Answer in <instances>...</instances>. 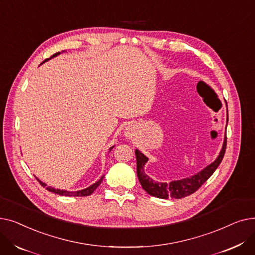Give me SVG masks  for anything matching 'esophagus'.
I'll return each mask as SVG.
<instances>
[{"label":"esophagus","mask_w":255,"mask_h":255,"mask_svg":"<svg viewBox=\"0 0 255 255\" xmlns=\"http://www.w3.org/2000/svg\"><path fill=\"white\" fill-rule=\"evenodd\" d=\"M128 134H130V133H128Z\"/></svg>","instance_id":"34e87169"}]
</instances>
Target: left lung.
<instances>
[{
    "label": "left lung",
    "mask_w": 255,
    "mask_h": 255,
    "mask_svg": "<svg viewBox=\"0 0 255 255\" xmlns=\"http://www.w3.org/2000/svg\"><path fill=\"white\" fill-rule=\"evenodd\" d=\"M225 150H226V136L223 142L222 150L218 158L212 164L207 166L204 170L198 172L197 175L192 176L191 178L183 179L180 181H173L168 184L155 182L145 175L143 166L145 162L148 161V158H146L142 153H140L138 150H135L136 172H137L139 183L142 188L150 195L158 198L167 199L168 197H170L175 199H180V198L186 197L197 191L200 187H202V185L213 175V172L217 169V167L221 163L225 154Z\"/></svg>",
    "instance_id": "left-lung-1"
}]
</instances>
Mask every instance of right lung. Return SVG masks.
I'll list each match as a JSON object with an SVG mask.
<instances>
[{
    "label": "right lung",
    "mask_w": 255,
    "mask_h": 255,
    "mask_svg": "<svg viewBox=\"0 0 255 255\" xmlns=\"http://www.w3.org/2000/svg\"><path fill=\"white\" fill-rule=\"evenodd\" d=\"M60 52H57V53H55V55H52L50 58H48V59H51L52 57H56V56H58ZM48 59H46V60H44V62L45 61H47ZM113 148H111V150H112ZM103 178L104 177H102L98 182H96L95 184H93V185H91L90 187H88L87 189H84V190H80V191H75V192H71V191H65V190H60V189H55V188H52V187H49V186H46V184H44V183H42L41 181H39L38 179V182L40 183V185L41 186H43V187H46V190H48V191H50V192H53V193H57V194H60V195H64V196H88V195H91L94 191H95V189L97 188V187L101 184V182H102V180H103Z\"/></svg>",
    "instance_id": "obj_1"
}]
</instances>
